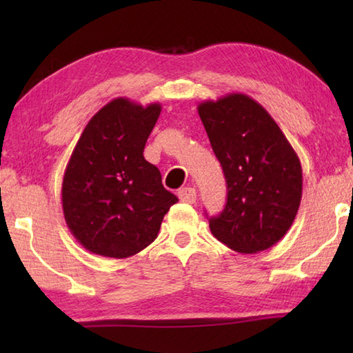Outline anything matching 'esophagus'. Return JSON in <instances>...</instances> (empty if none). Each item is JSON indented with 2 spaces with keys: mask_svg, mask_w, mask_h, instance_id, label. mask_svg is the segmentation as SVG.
<instances>
[{
  "mask_svg": "<svg viewBox=\"0 0 353 353\" xmlns=\"http://www.w3.org/2000/svg\"><path fill=\"white\" fill-rule=\"evenodd\" d=\"M179 199L182 202H187V204H194L196 202V190L191 187H185L177 191Z\"/></svg>",
  "mask_w": 353,
  "mask_h": 353,
  "instance_id": "obj_1",
  "label": "esophagus"
}]
</instances>
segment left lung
Returning <instances> with one entry per match:
<instances>
[{
  "mask_svg": "<svg viewBox=\"0 0 353 353\" xmlns=\"http://www.w3.org/2000/svg\"><path fill=\"white\" fill-rule=\"evenodd\" d=\"M198 113L227 182V202L210 218L214 238L241 254L282 240L301 205L302 166L282 129L244 93L202 101Z\"/></svg>",
  "mask_w": 353,
  "mask_h": 353,
  "instance_id": "8db88e82",
  "label": "left lung"
}]
</instances>
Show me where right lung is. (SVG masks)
Wrapping results in <instances>:
<instances>
[{
    "label": "right lung",
    "instance_id": "add662e5",
    "mask_svg": "<svg viewBox=\"0 0 353 353\" xmlns=\"http://www.w3.org/2000/svg\"><path fill=\"white\" fill-rule=\"evenodd\" d=\"M162 112L115 98L87 123L62 182L65 223L88 252L128 259L159 235L163 216L179 201L165 190L157 166L143 157Z\"/></svg>",
    "mask_w": 353,
    "mask_h": 353
}]
</instances>
